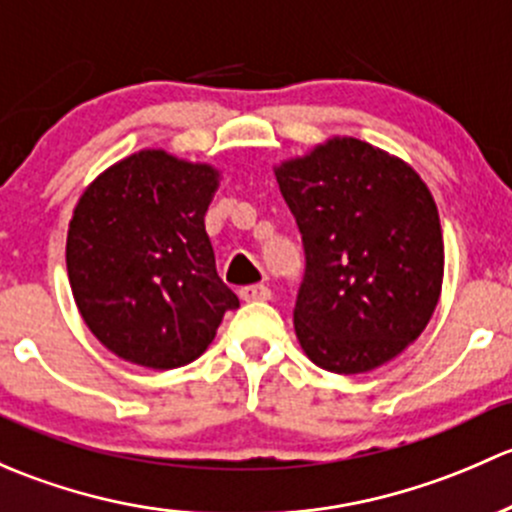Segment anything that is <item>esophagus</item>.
Returning a JSON list of instances; mask_svg holds the SVG:
<instances>
[{
    "label": "esophagus",
    "instance_id": "esophagus-1",
    "mask_svg": "<svg viewBox=\"0 0 512 512\" xmlns=\"http://www.w3.org/2000/svg\"><path fill=\"white\" fill-rule=\"evenodd\" d=\"M239 298L246 303H256V300H268L271 298V288L268 286H244L239 291Z\"/></svg>",
    "mask_w": 512,
    "mask_h": 512
}]
</instances>
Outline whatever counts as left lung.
I'll use <instances>...</instances> for the list:
<instances>
[{"mask_svg":"<svg viewBox=\"0 0 512 512\" xmlns=\"http://www.w3.org/2000/svg\"><path fill=\"white\" fill-rule=\"evenodd\" d=\"M303 236L293 323L305 355L335 374L370 372L424 333L444 281L439 209L414 167L333 138L276 167Z\"/></svg>","mask_w":512,"mask_h":512,"instance_id":"8db88e82","label":"left lung"}]
</instances>
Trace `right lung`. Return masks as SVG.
I'll list each match as a JSON object with an SVG mask.
<instances>
[{
	"label": "right lung",
	"mask_w": 512,
	"mask_h": 512,
	"mask_svg": "<svg viewBox=\"0 0 512 512\" xmlns=\"http://www.w3.org/2000/svg\"><path fill=\"white\" fill-rule=\"evenodd\" d=\"M219 170L140 150L98 175L73 209L66 266L78 313L123 360H197L239 298L217 273L204 214Z\"/></svg>",
	"instance_id": "1"
}]
</instances>
